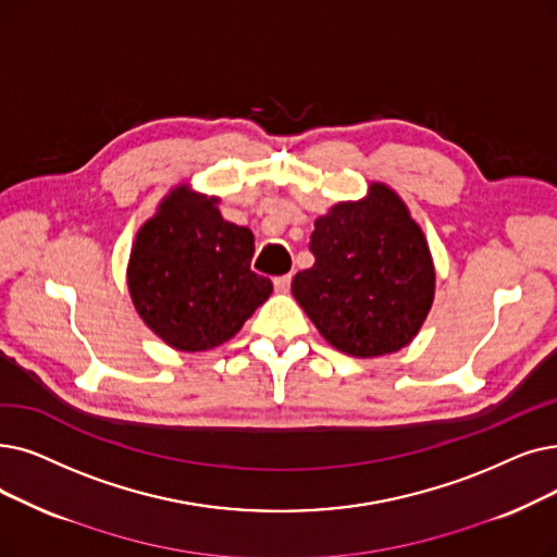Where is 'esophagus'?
Here are the masks:
<instances>
[{
  "mask_svg": "<svg viewBox=\"0 0 557 557\" xmlns=\"http://www.w3.org/2000/svg\"><path fill=\"white\" fill-rule=\"evenodd\" d=\"M273 286H275V292L286 294L288 288H292V275H280V277H275V280H273Z\"/></svg>",
  "mask_w": 557,
  "mask_h": 557,
  "instance_id": "1",
  "label": "esophagus"
}]
</instances>
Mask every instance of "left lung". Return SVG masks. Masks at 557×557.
<instances>
[{
    "mask_svg": "<svg viewBox=\"0 0 557 557\" xmlns=\"http://www.w3.org/2000/svg\"><path fill=\"white\" fill-rule=\"evenodd\" d=\"M313 265L292 292L327 342L352 357L405 348L425 321L434 269L421 227L392 188L371 184L361 202H338L317 219Z\"/></svg>",
    "mask_w": 557,
    "mask_h": 557,
    "instance_id": "1",
    "label": "left lung"
}]
</instances>
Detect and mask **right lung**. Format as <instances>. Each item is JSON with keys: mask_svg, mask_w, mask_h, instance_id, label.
<instances>
[{"mask_svg": "<svg viewBox=\"0 0 557 557\" xmlns=\"http://www.w3.org/2000/svg\"><path fill=\"white\" fill-rule=\"evenodd\" d=\"M252 255L248 227L223 221L213 198L175 188L132 250L127 284L138 317L177 350L221 346L273 294L271 280L252 273Z\"/></svg>", "mask_w": 557, "mask_h": 557, "instance_id": "1", "label": "right lung"}]
</instances>
